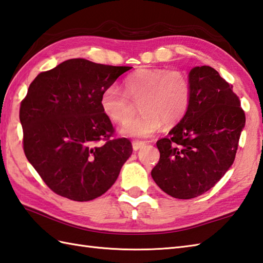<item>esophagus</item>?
I'll return each mask as SVG.
<instances>
[{
    "label": "esophagus",
    "mask_w": 263,
    "mask_h": 263,
    "mask_svg": "<svg viewBox=\"0 0 263 263\" xmlns=\"http://www.w3.org/2000/svg\"><path fill=\"white\" fill-rule=\"evenodd\" d=\"M146 142H142V141H134L133 142V149L134 151H138L139 148L143 147L144 145H145Z\"/></svg>",
    "instance_id": "esophagus-1"
}]
</instances>
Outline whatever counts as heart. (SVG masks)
I'll return each instance as SVG.
<instances>
[{"label":"heart","mask_w":263,"mask_h":263,"mask_svg":"<svg viewBox=\"0 0 263 263\" xmlns=\"http://www.w3.org/2000/svg\"><path fill=\"white\" fill-rule=\"evenodd\" d=\"M125 92L117 86L102 90L100 106L116 124L131 114L129 98L140 101L142 115L124 122L125 136L145 138L164 126L173 127L186 116L191 103V85L183 72L164 68H141L124 80Z\"/></svg>","instance_id":"1"}]
</instances>
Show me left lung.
I'll return each instance as SVG.
<instances>
[{
  "mask_svg": "<svg viewBox=\"0 0 263 263\" xmlns=\"http://www.w3.org/2000/svg\"><path fill=\"white\" fill-rule=\"evenodd\" d=\"M186 116L159 139L160 160L151 175L175 199L189 200L216 185L234 163L245 115L233 86L209 66L189 73Z\"/></svg>",
  "mask_w": 263,
  "mask_h": 263,
  "instance_id": "obj_1",
  "label": "left lung"
}]
</instances>
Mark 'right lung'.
Returning a JSON list of instances; mask_svg holds the SVG:
<instances>
[{
	"label": "right lung",
	"mask_w": 263,
	"mask_h": 263,
	"mask_svg": "<svg viewBox=\"0 0 263 263\" xmlns=\"http://www.w3.org/2000/svg\"><path fill=\"white\" fill-rule=\"evenodd\" d=\"M132 67L70 59L30 84L20 105L26 158L50 189L67 199L94 200L115 184L133 153L127 138L109 139L100 95ZM102 139L104 144L98 145Z\"/></svg>",
	"instance_id": "1"
}]
</instances>
